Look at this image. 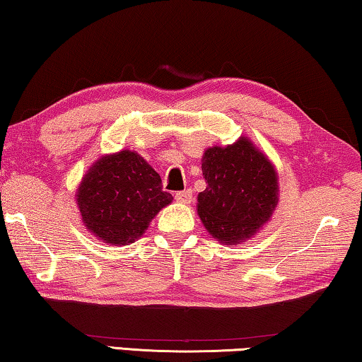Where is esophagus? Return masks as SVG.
<instances>
[{"label": "esophagus", "instance_id": "34e87169", "mask_svg": "<svg viewBox=\"0 0 362 362\" xmlns=\"http://www.w3.org/2000/svg\"><path fill=\"white\" fill-rule=\"evenodd\" d=\"M193 199L192 190H183V192H177L175 193V202L182 203V204H190Z\"/></svg>", "mask_w": 362, "mask_h": 362}]
</instances>
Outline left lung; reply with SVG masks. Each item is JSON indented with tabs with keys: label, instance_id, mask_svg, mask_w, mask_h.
I'll use <instances>...</instances> for the list:
<instances>
[{
	"label": "left lung",
	"instance_id": "obj_1",
	"mask_svg": "<svg viewBox=\"0 0 362 362\" xmlns=\"http://www.w3.org/2000/svg\"><path fill=\"white\" fill-rule=\"evenodd\" d=\"M208 187L198 194L197 211L206 230L222 245H240L271 221L279 204L275 165L248 136L203 153Z\"/></svg>",
	"mask_w": 362,
	"mask_h": 362
}]
</instances>
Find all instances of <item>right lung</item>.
<instances>
[{
	"label": "right lung",
	"mask_w": 362,
	"mask_h": 362,
	"mask_svg": "<svg viewBox=\"0 0 362 362\" xmlns=\"http://www.w3.org/2000/svg\"><path fill=\"white\" fill-rule=\"evenodd\" d=\"M172 199L163 192L158 172L130 150L106 154L91 164L76 193L87 230L116 246L139 240Z\"/></svg>",
	"instance_id": "right-lung-1"
}]
</instances>
